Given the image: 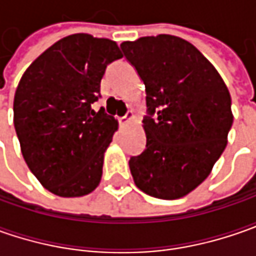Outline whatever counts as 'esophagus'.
Wrapping results in <instances>:
<instances>
[{
  "mask_svg": "<svg viewBox=\"0 0 256 256\" xmlns=\"http://www.w3.org/2000/svg\"><path fill=\"white\" fill-rule=\"evenodd\" d=\"M134 118H135V115H134L132 111H128V114H126L125 116L118 118V121H120V125H128V124L132 121Z\"/></svg>",
  "mask_w": 256,
  "mask_h": 256,
  "instance_id": "34e87169",
  "label": "esophagus"
}]
</instances>
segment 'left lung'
I'll list each match as a JSON object with an SVG mask.
<instances>
[{
    "instance_id": "8db88e82",
    "label": "left lung",
    "mask_w": 256,
    "mask_h": 256,
    "mask_svg": "<svg viewBox=\"0 0 256 256\" xmlns=\"http://www.w3.org/2000/svg\"><path fill=\"white\" fill-rule=\"evenodd\" d=\"M121 50L146 92V145L130 160L134 182L155 198H182L206 180L226 146L230 91L215 66L180 36H142Z\"/></svg>"
}]
</instances>
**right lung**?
<instances>
[{"mask_svg": "<svg viewBox=\"0 0 256 256\" xmlns=\"http://www.w3.org/2000/svg\"><path fill=\"white\" fill-rule=\"evenodd\" d=\"M122 58L115 41L72 34L26 68L14 96V126L28 168L58 196L92 192L118 121L92 105L106 65Z\"/></svg>", "mask_w": 256, "mask_h": 256, "instance_id": "add662e5", "label": "right lung"}]
</instances>
